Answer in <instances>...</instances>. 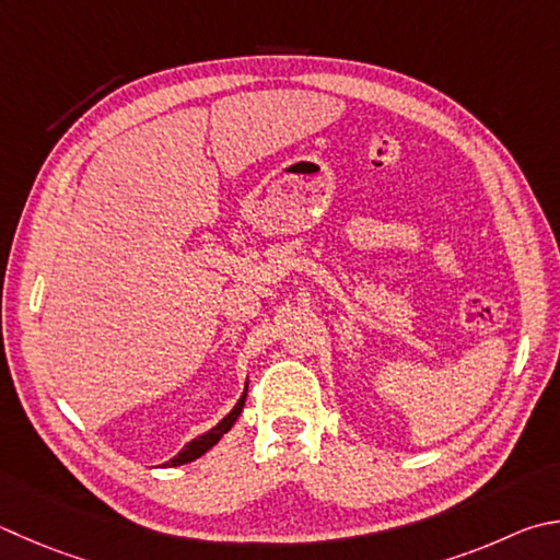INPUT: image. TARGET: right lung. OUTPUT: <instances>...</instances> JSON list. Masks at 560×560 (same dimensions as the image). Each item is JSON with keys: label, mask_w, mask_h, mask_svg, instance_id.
<instances>
[{"label": "right lung", "mask_w": 560, "mask_h": 560, "mask_svg": "<svg viewBox=\"0 0 560 560\" xmlns=\"http://www.w3.org/2000/svg\"><path fill=\"white\" fill-rule=\"evenodd\" d=\"M245 399H247V392L242 394V399L235 404V409H232L225 419H222L215 429H210L208 433H202V435H198V439H192L188 445H183V451L176 455V457H171V460L166 463L168 467H176V465H186V463H192L196 460V457H200L202 453H208L212 445H215L222 435H225L232 425H235V421H237V416L242 413V406H245Z\"/></svg>", "instance_id": "1"}]
</instances>
